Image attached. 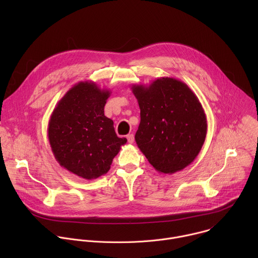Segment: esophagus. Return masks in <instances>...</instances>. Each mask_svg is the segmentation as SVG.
Masks as SVG:
<instances>
[{
    "label": "esophagus",
    "mask_w": 258,
    "mask_h": 258,
    "mask_svg": "<svg viewBox=\"0 0 258 258\" xmlns=\"http://www.w3.org/2000/svg\"><path fill=\"white\" fill-rule=\"evenodd\" d=\"M126 139H127V142H128L130 144H133V143H134V141H135V137H134V135H133V134L127 135V136H126Z\"/></svg>",
    "instance_id": "obj_1"
}]
</instances>
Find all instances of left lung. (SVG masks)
<instances>
[{
    "label": "left lung",
    "instance_id": "8db88e82",
    "mask_svg": "<svg viewBox=\"0 0 258 258\" xmlns=\"http://www.w3.org/2000/svg\"><path fill=\"white\" fill-rule=\"evenodd\" d=\"M141 110L135 136L139 149L162 173L172 174L191 164L207 133L204 109L192 90L174 78H160L149 86L133 85Z\"/></svg>",
    "mask_w": 258,
    "mask_h": 258
}]
</instances>
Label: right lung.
<instances>
[{
    "instance_id": "right-lung-1",
    "label": "right lung",
    "mask_w": 258,
    "mask_h": 258,
    "mask_svg": "<svg viewBox=\"0 0 258 258\" xmlns=\"http://www.w3.org/2000/svg\"><path fill=\"white\" fill-rule=\"evenodd\" d=\"M110 95L111 91L94 82H80L57 103L49 120L48 138L56 160L86 179L106 173L126 143L117 137L113 120L104 115Z\"/></svg>"
}]
</instances>
